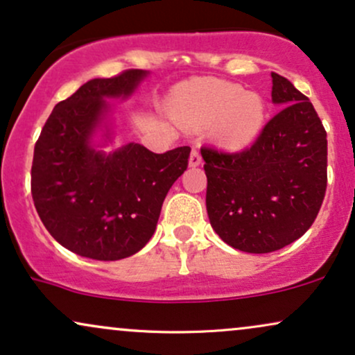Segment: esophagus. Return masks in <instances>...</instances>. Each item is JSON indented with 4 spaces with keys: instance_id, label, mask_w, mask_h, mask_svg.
Returning <instances> with one entry per match:
<instances>
[{
    "instance_id": "34e87169",
    "label": "esophagus",
    "mask_w": 355,
    "mask_h": 355,
    "mask_svg": "<svg viewBox=\"0 0 355 355\" xmlns=\"http://www.w3.org/2000/svg\"><path fill=\"white\" fill-rule=\"evenodd\" d=\"M200 164H202V155L197 148H193L190 153V166H198Z\"/></svg>"
}]
</instances>
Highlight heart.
I'll return each mask as SVG.
<instances>
[{
  "mask_svg": "<svg viewBox=\"0 0 355 355\" xmlns=\"http://www.w3.org/2000/svg\"><path fill=\"white\" fill-rule=\"evenodd\" d=\"M183 113L193 125L214 124V135L229 148L250 145L267 118L266 100L227 81H193L183 88Z\"/></svg>",
  "mask_w": 355,
  "mask_h": 355,
  "instance_id": "heart-1",
  "label": "heart"
}]
</instances>
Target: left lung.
Returning <instances> with one entry per match:
<instances>
[{"label":"left lung","instance_id":"left-lung-1","mask_svg":"<svg viewBox=\"0 0 355 355\" xmlns=\"http://www.w3.org/2000/svg\"><path fill=\"white\" fill-rule=\"evenodd\" d=\"M272 101L282 108L252 146L200 150L211 229L248 254L280 250L302 237L327 189V133L313 105L277 73Z\"/></svg>","mask_w":355,"mask_h":355}]
</instances>
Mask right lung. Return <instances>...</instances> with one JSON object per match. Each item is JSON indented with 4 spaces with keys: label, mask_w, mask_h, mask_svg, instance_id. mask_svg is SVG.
<instances>
[{
    "label": "right lung",
    "mask_w": 355,
    "mask_h": 355,
    "mask_svg": "<svg viewBox=\"0 0 355 355\" xmlns=\"http://www.w3.org/2000/svg\"><path fill=\"white\" fill-rule=\"evenodd\" d=\"M145 76V70H126L87 81L53 108L35 145L36 211L51 237L81 257L120 260L141 250L170 187L189 166L190 146L166 153L140 144L112 153L92 146L108 112L105 98H126Z\"/></svg>",
    "instance_id": "right-lung-1"
}]
</instances>
